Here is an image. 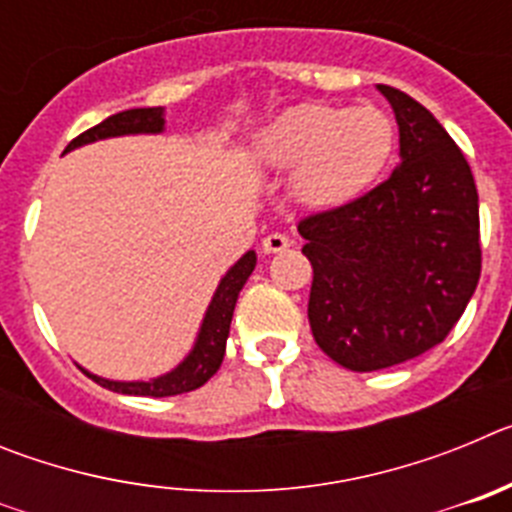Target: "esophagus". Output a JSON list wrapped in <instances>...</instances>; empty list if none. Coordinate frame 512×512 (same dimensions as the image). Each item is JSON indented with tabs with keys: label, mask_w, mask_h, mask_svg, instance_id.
<instances>
[{
	"label": "esophagus",
	"mask_w": 512,
	"mask_h": 512,
	"mask_svg": "<svg viewBox=\"0 0 512 512\" xmlns=\"http://www.w3.org/2000/svg\"><path fill=\"white\" fill-rule=\"evenodd\" d=\"M292 246V241H289L287 235L284 233H271L266 235L264 243H261V248H264V253H282L287 251V248Z\"/></svg>",
	"instance_id": "34e87169"
}]
</instances>
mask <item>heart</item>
Here are the masks:
<instances>
[{"mask_svg": "<svg viewBox=\"0 0 512 512\" xmlns=\"http://www.w3.org/2000/svg\"><path fill=\"white\" fill-rule=\"evenodd\" d=\"M395 148V125L372 104L305 102L284 110L256 138L261 164L292 171L295 200L336 210L359 200L379 179Z\"/></svg>", "mask_w": 512, "mask_h": 512, "instance_id": "b5f03b06", "label": "heart"}]
</instances>
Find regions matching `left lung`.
Wrapping results in <instances>:
<instances>
[{
    "label": "left lung",
    "mask_w": 512,
    "mask_h": 512,
    "mask_svg": "<svg viewBox=\"0 0 512 512\" xmlns=\"http://www.w3.org/2000/svg\"><path fill=\"white\" fill-rule=\"evenodd\" d=\"M400 125L402 164L359 200L302 217L312 338L351 372L425 354L467 310L482 271L479 197L441 122L379 84Z\"/></svg>",
    "instance_id": "left-lung-1"
}]
</instances>
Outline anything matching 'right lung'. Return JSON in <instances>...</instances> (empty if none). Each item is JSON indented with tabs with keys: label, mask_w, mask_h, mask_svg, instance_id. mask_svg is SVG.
<instances>
[{
	"label": "right lung",
	"mask_w": 512,
	"mask_h": 512,
	"mask_svg": "<svg viewBox=\"0 0 512 512\" xmlns=\"http://www.w3.org/2000/svg\"><path fill=\"white\" fill-rule=\"evenodd\" d=\"M164 130V107H140V110H125L117 115L107 117L94 128L84 130L71 140L66 151L84 143H92L99 138H112V135H130V133H161ZM253 266H256V253L248 251L233 269L228 271L217 287L215 297L210 302V310L202 323L200 338L194 343V351L176 366L171 374L151 379V382H110L102 377H89L97 384L107 387L112 392H122V395H138V397H171L182 395V392H192L207 382L212 374L220 369L225 356V343H228L230 320H233L235 302L241 295L243 284L251 277Z\"/></svg>",
	"instance_id": "right-lung-1"
}]
</instances>
